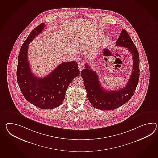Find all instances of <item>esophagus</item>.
I'll use <instances>...</instances> for the list:
<instances>
[{
    "mask_svg": "<svg viewBox=\"0 0 158 158\" xmlns=\"http://www.w3.org/2000/svg\"><path fill=\"white\" fill-rule=\"evenodd\" d=\"M78 67H79V69L80 71H81L84 69V63L83 62H81V61H80L78 63Z\"/></svg>",
    "mask_w": 158,
    "mask_h": 158,
    "instance_id": "34e87169",
    "label": "esophagus"
}]
</instances>
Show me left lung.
I'll return each mask as SVG.
<instances>
[{
    "label": "left lung",
    "instance_id": "left-lung-1",
    "mask_svg": "<svg viewBox=\"0 0 158 158\" xmlns=\"http://www.w3.org/2000/svg\"><path fill=\"white\" fill-rule=\"evenodd\" d=\"M116 45L126 48L133 59V71L124 87L119 90H105L101 86L97 73L92 71L87 63L85 69L81 71L87 98L96 109L112 110L119 108L132 98L139 78V56L137 48L126 30L123 29L116 41Z\"/></svg>",
    "mask_w": 158,
    "mask_h": 158
}]
</instances>
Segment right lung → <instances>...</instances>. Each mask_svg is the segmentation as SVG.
I'll return each mask as SVG.
<instances>
[{
  "instance_id": "1",
  "label": "right lung",
  "mask_w": 158,
  "mask_h": 158,
  "mask_svg": "<svg viewBox=\"0 0 158 158\" xmlns=\"http://www.w3.org/2000/svg\"><path fill=\"white\" fill-rule=\"evenodd\" d=\"M45 27L42 23L30 33L18 56L17 81L25 98L42 109H54L63 102L68 86L79 75L77 62H62L48 75L38 77L32 73L28 60L29 44Z\"/></svg>"
}]
</instances>
